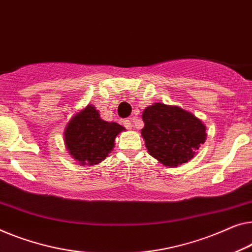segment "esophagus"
Returning a JSON list of instances; mask_svg holds the SVG:
<instances>
[{"mask_svg":"<svg viewBox=\"0 0 252 252\" xmlns=\"http://www.w3.org/2000/svg\"><path fill=\"white\" fill-rule=\"evenodd\" d=\"M123 126H125L126 129H132V122L130 121L129 119H126V120H125V121H123Z\"/></svg>","mask_w":252,"mask_h":252,"instance_id":"34e87169","label":"esophagus"}]
</instances>
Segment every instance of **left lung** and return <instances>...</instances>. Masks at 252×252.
Masks as SVG:
<instances>
[{
  "instance_id": "obj_1",
  "label": "left lung",
  "mask_w": 252,
  "mask_h": 252,
  "mask_svg": "<svg viewBox=\"0 0 252 252\" xmlns=\"http://www.w3.org/2000/svg\"><path fill=\"white\" fill-rule=\"evenodd\" d=\"M142 120L146 148L165 166L178 167L189 162L207 138L201 120L174 105H150L142 112Z\"/></svg>"
}]
</instances>
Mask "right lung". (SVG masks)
Instances as JSON below:
<instances>
[{
    "label": "right lung",
    "mask_w": 252,
    "mask_h": 252,
    "mask_svg": "<svg viewBox=\"0 0 252 252\" xmlns=\"http://www.w3.org/2000/svg\"><path fill=\"white\" fill-rule=\"evenodd\" d=\"M125 126L100 119L99 112L89 104L74 114L64 129V144L70 156L80 165H96L106 158L115 138Z\"/></svg>",
    "instance_id": "right-lung-1"
}]
</instances>
